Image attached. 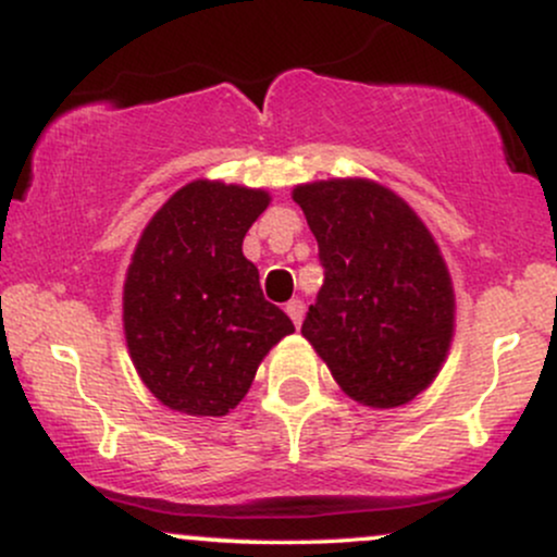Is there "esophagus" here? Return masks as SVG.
Wrapping results in <instances>:
<instances>
[{
  "mask_svg": "<svg viewBox=\"0 0 557 557\" xmlns=\"http://www.w3.org/2000/svg\"><path fill=\"white\" fill-rule=\"evenodd\" d=\"M285 311H287V317L293 319V324H296V327H300V322H304V300H298V298L287 300Z\"/></svg>",
  "mask_w": 557,
  "mask_h": 557,
  "instance_id": "esophagus-1",
  "label": "esophagus"
}]
</instances>
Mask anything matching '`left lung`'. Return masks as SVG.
I'll list each match as a JSON object with an SVG mask.
<instances>
[{
    "label": "left lung",
    "instance_id": "8db88e82",
    "mask_svg": "<svg viewBox=\"0 0 557 557\" xmlns=\"http://www.w3.org/2000/svg\"><path fill=\"white\" fill-rule=\"evenodd\" d=\"M319 243L324 283L304 337L345 395L395 408L432 385L450 350V272L419 214L363 177L293 188Z\"/></svg>",
    "mask_w": 557,
    "mask_h": 557
}]
</instances>
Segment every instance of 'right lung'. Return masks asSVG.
Returning a JSON list of instances; mask_svg holds the SVG:
<instances>
[{"instance_id": "add662e5", "label": "right lung", "mask_w": 557, "mask_h": 557, "mask_svg": "<svg viewBox=\"0 0 557 557\" xmlns=\"http://www.w3.org/2000/svg\"><path fill=\"white\" fill-rule=\"evenodd\" d=\"M270 207L246 185L194 181L162 203L127 267L123 327L154 398L188 417H225L293 322L261 293L243 238Z\"/></svg>"}]
</instances>
